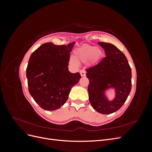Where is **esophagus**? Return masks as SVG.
Returning <instances> with one entry per match:
<instances>
[{
	"mask_svg": "<svg viewBox=\"0 0 152 152\" xmlns=\"http://www.w3.org/2000/svg\"><path fill=\"white\" fill-rule=\"evenodd\" d=\"M80 75L82 77H84L86 75V72L84 70H80Z\"/></svg>",
	"mask_w": 152,
	"mask_h": 152,
	"instance_id": "1",
	"label": "esophagus"
}]
</instances>
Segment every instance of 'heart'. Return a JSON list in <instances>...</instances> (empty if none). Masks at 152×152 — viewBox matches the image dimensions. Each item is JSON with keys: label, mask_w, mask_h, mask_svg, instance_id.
<instances>
[{"label": "heart", "mask_w": 152, "mask_h": 152, "mask_svg": "<svg viewBox=\"0 0 152 152\" xmlns=\"http://www.w3.org/2000/svg\"><path fill=\"white\" fill-rule=\"evenodd\" d=\"M102 55V51L96 46L93 45H84L77 49L74 51V57L77 61L86 63L93 58L94 61H98ZM73 58H70V63L73 65H77V62Z\"/></svg>", "instance_id": "heart-1"}]
</instances>
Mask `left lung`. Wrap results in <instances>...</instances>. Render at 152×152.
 <instances>
[{
  "instance_id": "obj_1",
  "label": "left lung",
  "mask_w": 152,
  "mask_h": 152,
  "mask_svg": "<svg viewBox=\"0 0 152 152\" xmlns=\"http://www.w3.org/2000/svg\"><path fill=\"white\" fill-rule=\"evenodd\" d=\"M106 57L95 66L86 70L89 80V99L93 108L102 114H110L120 109L131 90V68L125 55L114 45L98 42ZM113 88L116 97L109 101L105 91Z\"/></svg>"
}]
</instances>
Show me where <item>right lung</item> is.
I'll list each match as a JSON object with an SVG mask.
<instances>
[{"label":"right lung","instance_id":"right-lung-1","mask_svg":"<svg viewBox=\"0 0 152 152\" xmlns=\"http://www.w3.org/2000/svg\"><path fill=\"white\" fill-rule=\"evenodd\" d=\"M75 42L65 45L47 42L30 57L26 68L28 91L44 110L53 111L65 103L73 86L79 82V72L68 70V62Z\"/></svg>","mask_w":152,"mask_h":152}]
</instances>
